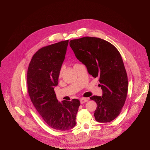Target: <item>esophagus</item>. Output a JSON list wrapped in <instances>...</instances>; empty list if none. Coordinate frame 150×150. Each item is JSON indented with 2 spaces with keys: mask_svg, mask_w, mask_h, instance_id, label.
<instances>
[{
  "mask_svg": "<svg viewBox=\"0 0 150 150\" xmlns=\"http://www.w3.org/2000/svg\"><path fill=\"white\" fill-rule=\"evenodd\" d=\"M88 98H81V100H80V103H81V104H83V103H85V102H87V101H88Z\"/></svg>",
  "mask_w": 150,
  "mask_h": 150,
  "instance_id": "1",
  "label": "esophagus"
}]
</instances>
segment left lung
<instances>
[{
  "label": "left lung",
  "mask_w": 150,
  "mask_h": 150,
  "mask_svg": "<svg viewBox=\"0 0 150 150\" xmlns=\"http://www.w3.org/2000/svg\"><path fill=\"white\" fill-rule=\"evenodd\" d=\"M76 57L93 77H99L102 96L90 97L97 103L94 116L100 123L110 122L120 114L127 93V76L121 55L110 42L97 37L72 40Z\"/></svg>",
  "instance_id": "left-lung-1"
}]
</instances>
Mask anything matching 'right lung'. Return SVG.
<instances>
[{
    "label": "right lung",
    "mask_w": 150,
    "mask_h": 150,
    "mask_svg": "<svg viewBox=\"0 0 150 150\" xmlns=\"http://www.w3.org/2000/svg\"><path fill=\"white\" fill-rule=\"evenodd\" d=\"M69 40L39 49L33 56L27 71V86L30 99L45 122L53 129L65 131L76 125L80 105L78 99L60 103L54 91Z\"/></svg>",
    "instance_id": "add662e5"
}]
</instances>
